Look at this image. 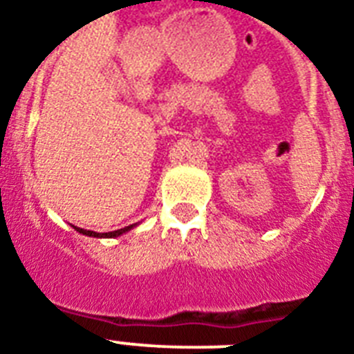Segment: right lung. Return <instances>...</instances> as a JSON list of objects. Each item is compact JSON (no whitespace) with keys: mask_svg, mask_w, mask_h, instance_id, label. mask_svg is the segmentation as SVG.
Returning <instances> with one entry per match:
<instances>
[{"mask_svg":"<svg viewBox=\"0 0 354 354\" xmlns=\"http://www.w3.org/2000/svg\"><path fill=\"white\" fill-rule=\"evenodd\" d=\"M133 226H138V224H130V226H127V227H121V230H118V232H108V233H95V232H86V230H82V227H75V230H77V232L79 233H82V235H88V236H119V235H122V233H127V232H130V230H132Z\"/></svg>","mask_w":354,"mask_h":354,"instance_id":"add662e5","label":"right lung"}]
</instances>
